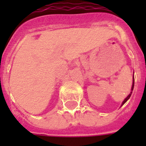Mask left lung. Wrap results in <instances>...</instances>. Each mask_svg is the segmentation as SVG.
I'll return each instance as SVG.
<instances>
[{
	"mask_svg": "<svg viewBox=\"0 0 146 146\" xmlns=\"http://www.w3.org/2000/svg\"><path fill=\"white\" fill-rule=\"evenodd\" d=\"M133 87H134V80H133V86H132L131 92H130V94H129V96H127V97L126 98H125V100H124V101H123V103H122V105H123V104H124L125 103H126V102H127V100L129 99V98H130V96H131V94H132V92H133Z\"/></svg>",
	"mask_w": 146,
	"mask_h": 146,
	"instance_id": "obj_1",
	"label": "left lung"
}]
</instances>
